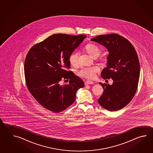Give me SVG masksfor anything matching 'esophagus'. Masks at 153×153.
<instances>
[{
	"mask_svg": "<svg viewBox=\"0 0 153 153\" xmlns=\"http://www.w3.org/2000/svg\"><path fill=\"white\" fill-rule=\"evenodd\" d=\"M94 82H93V81H85V85H90V84H93Z\"/></svg>",
	"mask_w": 153,
	"mask_h": 153,
	"instance_id": "1",
	"label": "esophagus"
}]
</instances>
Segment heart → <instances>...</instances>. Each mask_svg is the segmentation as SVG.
I'll use <instances>...</instances> for the list:
<instances>
[{
	"instance_id": "b5f03b06",
	"label": "heart",
	"mask_w": 153,
	"mask_h": 153,
	"mask_svg": "<svg viewBox=\"0 0 153 153\" xmlns=\"http://www.w3.org/2000/svg\"><path fill=\"white\" fill-rule=\"evenodd\" d=\"M85 49L86 51L88 52L90 55L93 58H96L100 55L101 53V49H100L97 46L94 44H89L85 46ZM78 58L79 53L78 52H73L69 57V62L73 66L77 65L78 63ZM97 71V69L95 67H92L89 68L82 69L79 72V75L87 79H91L94 77V74Z\"/></svg>"
}]
</instances>
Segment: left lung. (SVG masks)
I'll use <instances>...</instances> for the list:
<instances>
[{"label": "left lung", "mask_w": 153, "mask_h": 153, "mask_svg": "<svg viewBox=\"0 0 153 153\" xmlns=\"http://www.w3.org/2000/svg\"><path fill=\"white\" fill-rule=\"evenodd\" d=\"M91 40L107 49V67L101 76L113 80L111 85L100 82L104 91L98 103L108 111L120 110L132 100L138 87L140 65L136 51L127 39L117 34L100 35Z\"/></svg>", "instance_id": "1"}]
</instances>
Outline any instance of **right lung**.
<instances>
[{"instance_id":"right-lung-1","label":"right lung","mask_w":153,"mask_h":153,"mask_svg":"<svg viewBox=\"0 0 153 153\" xmlns=\"http://www.w3.org/2000/svg\"><path fill=\"white\" fill-rule=\"evenodd\" d=\"M86 37L55 34L29 50L25 62V75L29 92L39 104L55 113L62 111L75 101L76 93L85 84L81 78L68 71L69 57ZM62 78L70 79L61 85Z\"/></svg>"}]
</instances>
